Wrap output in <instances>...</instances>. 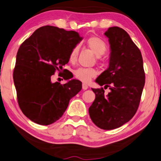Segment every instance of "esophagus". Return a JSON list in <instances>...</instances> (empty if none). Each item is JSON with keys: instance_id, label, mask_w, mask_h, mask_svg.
<instances>
[{"instance_id": "obj_1", "label": "esophagus", "mask_w": 161, "mask_h": 161, "mask_svg": "<svg viewBox=\"0 0 161 161\" xmlns=\"http://www.w3.org/2000/svg\"><path fill=\"white\" fill-rule=\"evenodd\" d=\"M88 88V86L86 84H82V89L83 90H87Z\"/></svg>"}]
</instances>
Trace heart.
Wrapping results in <instances>:
<instances>
[{
  "label": "heart",
  "instance_id": "b5f03b06",
  "mask_svg": "<svg viewBox=\"0 0 161 161\" xmlns=\"http://www.w3.org/2000/svg\"><path fill=\"white\" fill-rule=\"evenodd\" d=\"M86 44L87 47L92 50L93 53L97 56H100L106 52L107 45L102 38L96 36H92L87 40ZM79 46H75L71 50L69 54V59L71 62H76L79 54ZM97 71L93 68H79L74 71V76L77 79L82 81V82H89L93 78L97 76Z\"/></svg>",
  "mask_w": 161,
  "mask_h": 161
}]
</instances>
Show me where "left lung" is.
<instances>
[{"label": "left lung", "instance_id": "8db88e82", "mask_svg": "<svg viewBox=\"0 0 161 161\" xmlns=\"http://www.w3.org/2000/svg\"><path fill=\"white\" fill-rule=\"evenodd\" d=\"M111 47L109 67L96 82L103 87L92 88L96 97L89 108L93 123L104 130L120 127L135 116L145 85L141 52L122 28L112 26L105 32Z\"/></svg>", "mask_w": 161, "mask_h": 161}]
</instances>
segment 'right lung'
<instances>
[{
    "label": "right lung",
    "mask_w": 161,
    "mask_h": 161,
    "mask_svg": "<svg viewBox=\"0 0 161 161\" xmlns=\"http://www.w3.org/2000/svg\"><path fill=\"white\" fill-rule=\"evenodd\" d=\"M81 40L78 32L47 25L36 30L21 44L13 80L18 105L30 120L43 125L55 123L81 91L82 82L76 79L63 85L51 82V76L68 64L71 50ZM62 77L72 78L67 70Z\"/></svg>",
    "instance_id": "right-lung-1"
}]
</instances>
